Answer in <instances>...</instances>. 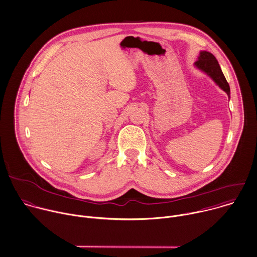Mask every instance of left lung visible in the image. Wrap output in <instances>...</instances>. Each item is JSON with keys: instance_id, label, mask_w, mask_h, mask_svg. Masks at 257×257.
<instances>
[{"instance_id": "left-lung-1", "label": "left lung", "mask_w": 257, "mask_h": 257, "mask_svg": "<svg viewBox=\"0 0 257 257\" xmlns=\"http://www.w3.org/2000/svg\"><path fill=\"white\" fill-rule=\"evenodd\" d=\"M195 66L201 71L205 72L210 76L214 82L223 89L228 96H230V87L229 84L220 68V65L215 58V56L207 51H201L198 57V60L195 62Z\"/></svg>"}]
</instances>
